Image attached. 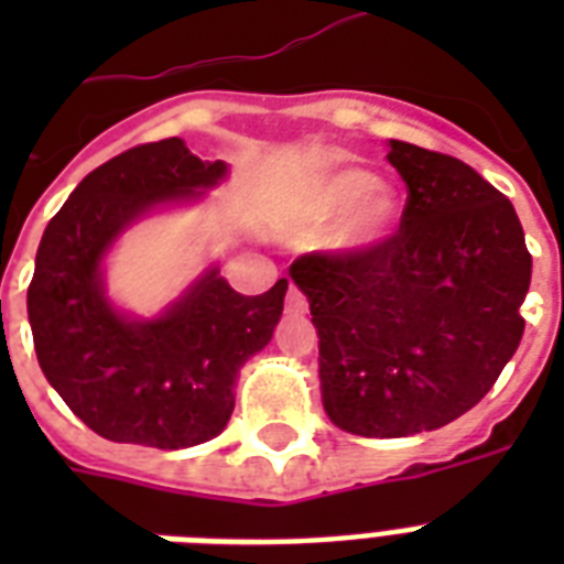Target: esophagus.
I'll return each instance as SVG.
<instances>
[{
    "mask_svg": "<svg viewBox=\"0 0 564 564\" xmlns=\"http://www.w3.org/2000/svg\"><path fill=\"white\" fill-rule=\"evenodd\" d=\"M286 313L290 316H304L307 313V299H304V292L299 286H290V292H286Z\"/></svg>",
    "mask_w": 564,
    "mask_h": 564,
    "instance_id": "obj_1",
    "label": "esophagus"
}]
</instances>
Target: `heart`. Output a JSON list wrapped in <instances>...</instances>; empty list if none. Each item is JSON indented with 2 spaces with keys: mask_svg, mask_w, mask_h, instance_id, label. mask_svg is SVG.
<instances>
[{
  "mask_svg": "<svg viewBox=\"0 0 564 564\" xmlns=\"http://www.w3.org/2000/svg\"><path fill=\"white\" fill-rule=\"evenodd\" d=\"M304 216L330 230V248L343 254H366L394 237L401 225V195L366 170L327 172L304 195Z\"/></svg>",
  "mask_w": 564,
  "mask_h": 564,
  "instance_id": "heart-1",
  "label": "heart"
}]
</instances>
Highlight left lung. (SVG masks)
Returning a JSON list of instances; mask_svg holds the SVG:
<instances>
[{
  "label": "left lung",
  "instance_id": "1",
  "mask_svg": "<svg viewBox=\"0 0 564 564\" xmlns=\"http://www.w3.org/2000/svg\"><path fill=\"white\" fill-rule=\"evenodd\" d=\"M410 195L366 254H304L327 419L354 436L438 430L482 401L512 360L533 257L507 195L451 154L389 140Z\"/></svg>",
  "mask_w": 564,
  "mask_h": 564
}]
</instances>
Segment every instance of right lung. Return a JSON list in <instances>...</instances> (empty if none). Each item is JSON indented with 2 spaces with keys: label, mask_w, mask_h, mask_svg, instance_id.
<instances>
[{
  "label": "right lung",
  "mask_w": 564,
  "mask_h": 564,
  "mask_svg": "<svg viewBox=\"0 0 564 564\" xmlns=\"http://www.w3.org/2000/svg\"><path fill=\"white\" fill-rule=\"evenodd\" d=\"M225 178L228 163L195 158L181 137L137 145L93 170L43 230L29 286L34 351L52 389L101 438L178 451L219 436L239 369L281 322L286 278L239 295L219 265L152 318L108 295L105 257L117 239L149 213L202 202Z\"/></svg>",
  "instance_id": "right-lung-1"
}]
</instances>
